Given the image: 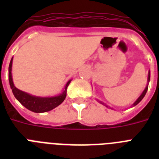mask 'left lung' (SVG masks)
I'll use <instances>...</instances> for the list:
<instances>
[{"label": "left lung", "instance_id": "obj_1", "mask_svg": "<svg viewBox=\"0 0 159 159\" xmlns=\"http://www.w3.org/2000/svg\"><path fill=\"white\" fill-rule=\"evenodd\" d=\"M149 80H150V72H148V82H149ZM147 91H148V87H146V88H145V89H144V91H143V93L141 94L140 97H139L138 100H137V101H136V102H134V106H136V105L138 104V103H139V102H140L141 100L143 99V97H144V96H145ZM102 104H103V103H102Z\"/></svg>", "mask_w": 159, "mask_h": 159}]
</instances>
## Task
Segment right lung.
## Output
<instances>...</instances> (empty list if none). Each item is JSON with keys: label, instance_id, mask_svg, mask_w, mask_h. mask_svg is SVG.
<instances>
[{"label": "right lung", "instance_id": "right-lung-1", "mask_svg": "<svg viewBox=\"0 0 159 159\" xmlns=\"http://www.w3.org/2000/svg\"><path fill=\"white\" fill-rule=\"evenodd\" d=\"M11 67H12V58L11 60L10 65H9V82H10V86H11L12 92L14 96L21 104L23 105L25 108H27L30 111L36 112V113H40V112H46L53 110V108L59 106L63 101H64L66 94H67V87L69 85L70 82H67L66 87H65L64 92L59 96L53 97H37L30 96L26 92H24L20 90L17 89L14 86L13 81H12V77H11Z\"/></svg>", "mask_w": 159, "mask_h": 159}]
</instances>
